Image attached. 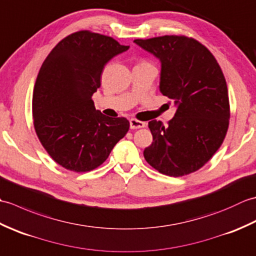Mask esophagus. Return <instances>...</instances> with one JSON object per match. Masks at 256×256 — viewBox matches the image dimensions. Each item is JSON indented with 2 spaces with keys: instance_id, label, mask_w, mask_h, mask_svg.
Masks as SVG:
<instances>
[{
  "instance_id": "34e87169",
  "label": "esophagus",
  "mask_w": 256,
  "mask_h": 256,
  "mask_svg": "<svg viewBox=\"0 0 256 256\" xmlns=\"http://www.w3.org/2000/svg\"><path fill=\"white\" fill-rule=\"evenodd\" d=\"M145 125H146V123H145V122L138 121L136 118H131V120H130V126H131V128H132V130L145 128Z\"/></svg>"
}]
</instances>
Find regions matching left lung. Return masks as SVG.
<instances>
[{
  "label": "left lung",
  "mask_w": 256,
  "mask_h": 256,
  "mask_svg": "<svg viewBox=\"0 0 256 256\" xmlns=\"http://www.w3.org/2000/svg\"><path fill=\"white\" fill-rule=\"evenodd\" d=\"M134 42L160 62V91L177 108L166 126L157 120L148 122L153 143L144 150L145 160L172 177L198 170L219 150L229 128L224 72L194 38L166 35Z\"/></svg>",
  "instance_id": "8db88e82"
}]
</instances>
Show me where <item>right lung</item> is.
I'll use <instances>...</instances> for the list:
<instances>
[{
    "mask_svg": "<svg viewBox=\"0 0 256 256\" xmlns=\"http://www.w3.org/2000/svg\"><path fill=\"white\" fill-rule=\"evenodd\" d=\"M128 48L112 37L80 30L59 42L42 62L32 94L34 126L47 153L66 170L99 167L128 133V120L96 110L92 94L106 64Z\"/></svg>",
    "mask_w": 256,
    "mask_h": 256,
    "instance_id": "add662e5",
    "label": "right lung"
}]
</instances>
